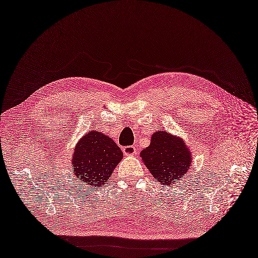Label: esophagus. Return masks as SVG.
I'll use <instances>...</instances> for the list:
<instances>
[{
    "label": "esophagus",
    "mask_w": 258,
    "mask_h": 258,
    "mask_svg": "<svg viewBox=\"0 0 258 258\" xmlns=\"http://www.w3.org/2000/svg\"><path fill=\"white\" fill-rule=\"evenodd\" d=\"M137 151L138 149L136 146H126L123 148V153L126 156H135L137 155Z\"/></svg>",
    "instance_id": "1"
}]
</instances>
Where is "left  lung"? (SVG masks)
Wrapping results in <instances>:
<instances>
[{"label":"left lung","mask_w":258,"mask_h":258,"mask_svg":"<svg viewBox=\"0 0 258 258\" xmlns=\"http://www.w3.org/2000/svg\"><path fill=\"white\" fill-rule=\"evenodd\" d=\"M145 166L161 185H172L182 180L192 167V151L182 137L168 131H156L150 145L141 151Z\"/></svg>","instance_id":"obj_1"}]
</instances>
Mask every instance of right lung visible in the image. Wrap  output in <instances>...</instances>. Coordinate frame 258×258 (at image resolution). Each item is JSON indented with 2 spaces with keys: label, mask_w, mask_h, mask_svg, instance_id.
I'll list each match as a JSON object with an SVG mask.
<instances>
[{
  "label": "right lung",
  "mask_w": 258,
  "mask_h": 258,
  "mask_svg": "<svg viewBox=\"0 0 258 258\" xmlns=\"http://www.w3.org/2000/svg\"><path fill=\"white\" fill-rule=\"evenodd\" d=\"M123 158L120 147L111 137L89 131L76 144L72 156V169L84 185L103 186Z\"/></svg>",
  "instance_id": "1"
}]
</instances>
